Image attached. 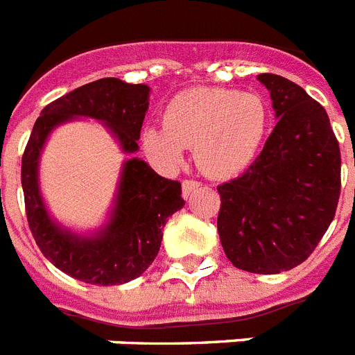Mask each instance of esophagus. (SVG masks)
Listing matches in <instances>:
<instances>
[{
	"label": "esophagus",
	"instance_id": "1",
	"mask_svg": "<svg viewBox=\"0 0 355 355\" xmlns=\"http://www.w3.org/2000/svg\"><path fill=\"white\" fill-rule=\"evenodd\" d=\"M199 189V181L196 180H184L183 181V198H190L192 192Z\"/></svg>",
	"mask_w": 355,
	"mask_h": 355
}]
</instances>
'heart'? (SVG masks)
I'll return each mask as SVG.
<instances>
[{
  "mask_svg": "<svg viewBox=\"0 0 355 355\" xmlns=\"http://www.w3.org/2000/svg\"><path fill=\"white\" fill-rule=\"evenodd\" d=\"M268 125L266 105L256 94L230 89H189L165 107V123L143 128V145L163 165H180L196 146L199 168L212 178H232L259 152Z\"/></svg>",
  "mask_w": 355,
  "mask_h": 355,
  "instance_id": "1",
  "label": "heart"
}]
</instances>
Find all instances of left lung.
<instances>
[{
    "label": "left lung",
    "instance_id": "obj_1",
    "mask_svg": "<svg viewBox=\"0 0 355 355\" xmlns=\"http://www.w3.org/2000/svg\"><path fill=\"white\" fill-rule=\"evenodd\" d=\"M257 79L270 90L277 123L247 171L218 187V232L234 266L279 274L301 265L332 223L341 152L327 110L300 85L276 74Z\"/></svg>",
    "mask_w": 355,
    "mask_h": 355
}]
</instances>
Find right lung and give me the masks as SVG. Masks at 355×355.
Returning <instances> with one entry per match:
<instances>
[{
	"instance_id": "right-lung-1",
	"label": "right lung",
	"mask_w": 355,
	"mask_h": 355,
	"mask_svg": "<svg viewBox=\"0 0 355 355\" xmlns=\"http://www.w3.org/2000/svg\"><path fill=\"white\" fill-rule=\"evenodd\" d=\"M148 87L118 78H103L61 96L41 110L21 159L26 221L43 256L61 272L90 285H121L139 277L156 259L163 227L183 209L180 181L161 178L145 161L123 165L118 199L110 223L94 237L63 230L46 214L37 187V161L46 136L72 118L103 121L121 143L123 152L137 150V139L148 108Z\"/></svg>"
}]
</instances>
